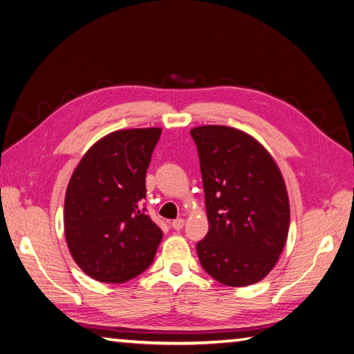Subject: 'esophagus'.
<instances>
[{"label":"esophagus","instance_id":"1","mask_svg":"<svg viewBox=\"0 0 354 354\" xmlns=\"http://www.w3.org/2000/svg\"><path fill=\"white\" fill-rule=\"evenodd\" d=\"M184 225H185L184 218H176V220L171 221V227H174L175 231H180V229L184 227Z\"/></svg>","mask_w":354,"mask_h":354}]
</instances>
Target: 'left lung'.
Here are the masks:
<instances>
[{"instance_id": "1", "label": "left lung", "mask_w": 354, "mask_h": 354, "mask_svg": "<svg viewBox=\"0 0 354 354\" xmlns=\"http://www.w3.org/2000/svg\"><path fill=\"white\" fill-rule=\"evenodd\" d=\"M197 146L209 231L196 244L207 273L227 286L262 281L282 253L290 229L283 176L270 152L244 131L203 125Z\"/></svg>"}]
</instances>
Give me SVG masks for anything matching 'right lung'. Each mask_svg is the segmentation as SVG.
I'll return each instance as SVG.
<instances>
[{
    "label": "right lung",
    "mask_w": 354,
    "mask_h": 354,
    "mask_svg": "<svg viewBox=\"0 0 354 354\" xmlns=\"http://www.w3.org/2000/svg\"><path fill=\"white\" fill-rule=\"evenodd\" d=\"M161 128L120 129L90 147L64 196V236L97 282L123 283L152 264L162 231L142 208L146 170Z\"/></svg>",
    "instance_id": "obj_1"
}]
</instances>
